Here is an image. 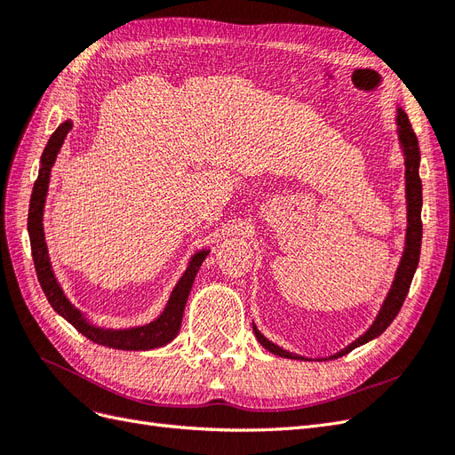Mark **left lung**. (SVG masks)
I'll return each mask as SVG.
<instances>
[{
	"label": "left lung",
	"mask_w": 455,
	"mask_h": 455,
	"mask_svg": "<svg viewBox=\"0 0 455 455\" xmlns=\"http://www.w3.org/2000/svg\"><path fill=\"white\" fill-rule=\"evenodd\" d=\"M396 134H398V144H401L403 149V157H404V197H406V241H404V251H403V258L401 264H398L395 277H393V284L389 288L387 296H385L383 304L376 315L374 323L370 324V328L363 336L356 338L355 341H351L349 346H346L343 349H339L334 355L323 356L319 361H328V359H338V356L347 355L349 351H353L355 347H361L364 343L371 341L374 338H378L379 334H383L387 326L395 321V316L401 311L406 294L410 291L411 279H414V273L418 269L419 264V252H421V204H423V197H421V180H419V161H421V154H419V144H418V136L411 129L408 116L403 109V106H396ZM252 330L258 338V341L264 346L269 353L279 355L283 359H306V356L296 355L286 351L283 347H279L277 343L269 341L264 334L259 332L258 326L252 323ZM309 361V359H306Z\"/></svg>",
	"instance_id": "1"
}]
</instances>
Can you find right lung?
<instances>
[{
    "mask_svg": "<svg viewBox=\"0 0 455 455\" xmlns=\"http://www.w3.org/2000/svg\"><path fill=\"white\" fill-rule=\"evenodd\" d=\"M72 129V121L66 119L57 127L49 139L44 154H41L39 163V172L37 180L34 184V191L30 197V212H28V235L32 244V256H34V266L37 273V281L44 288V292L49 299L51 307L57 311L60 316L70 323L77 332L84 334L94 343H100L104 347L112 349H123V351H148L163 347L171 343L176 334L180 332L182 316L186 309V301L189 296L191 286L197 277V271L204 258L209 256L211 249L197 251L194 256L189 258L188 267L182 273L180 281H178L172 288L169 296L167 306L159 313L157 319L151 323L140 324V326H129V328H108L92 323L89 316L77 309L68 296L64 294L62 286L57 279V275L52 271L49 249L45 241V229H44V212H45V201H47V191L51 182V172L54 167V161H57L60 148L64 144V139L68 131Z\"/></svg>",
    "mask_w": 455,
    "mask_h": 455,
    "instance_id": "right-lung-1",
    "label": "right lung"
}]
</instances>
